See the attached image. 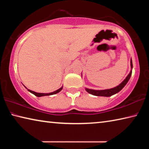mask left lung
I'll list each match as a JSON object with an SVG mask.
<instances>
[{
	"label": "left lung",
	"instance_id": "8db88e82",
	"mask_svg": "<svg viewBox=\"0 0 149 149\" xmlns=\"http://www.w3.org/2000/svg\"><path fill=\"white\" fill-rule=\"evenodd\" d=\"M130 65H131V71L130 72V74L127 75V76L125 77V79L123 80L120 85H118V86L115 87L114 88H112V89H104V90H95V89H88V88H85V90H86V91L87 93H89V94H91L95 96L110 97V96L116 94V93L120 92V91L125 87V85L127 84V82L129 81V80L130 79L131 75H132V69H133V63H132V58H131V60H130Z\"/></svg>",
	"mask_w": 149,
	"mask_h": 149
}]
</instances>
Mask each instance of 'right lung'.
Instances as JSON below:
<instances>
[{
    "label": "right lung",
    "instance_id": "add662e5",
    "mask_svg": "<svg viewBox=\"0 0 149 149\" xmlns=\"http://www.w3.org/2000/svg\"><path fill=\"white\" fill-rule=\"evenodd\" d=\"M62 88H63V87H62L61 88H60V89H57L56 91H53V92H52V93H36V92L33 91H31V90H29V89H27V90H28L30 93H31L32 94L35 95V96H36V97H43V96H49V95H55V94H56V93H59V92L60 91H61V90L62 89Z\"/></svg>",
    "mask_w": 149,
    "mask_h": 149
}]
</instances>
